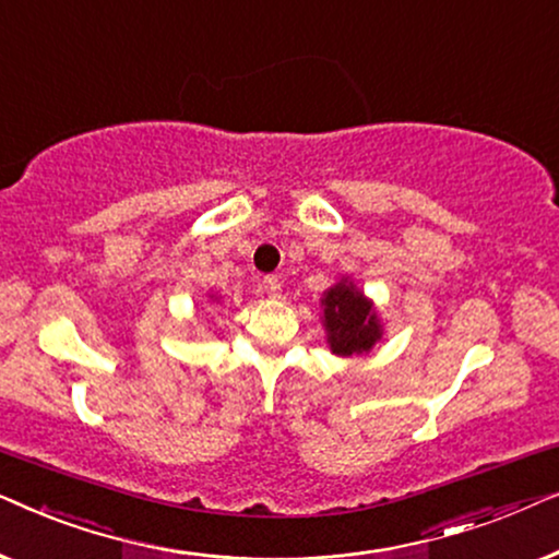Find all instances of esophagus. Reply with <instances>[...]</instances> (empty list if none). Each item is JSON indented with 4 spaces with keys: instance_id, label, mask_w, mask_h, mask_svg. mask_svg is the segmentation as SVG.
I'll list each match as a JSON object with an SVG mask.
<instances>
[{
    "instance_id": "1",
    "label": "esophagus",
    "mask_w": 559,
    "mask_h": 559,
    "mask_svg": "<svg viewBox=\"0 0 559 559\" xmlns=\"http://www.w3.org/2000/svg\"><path fill=\"white\" fill-rule=\"evenodd\" d=\"M264 293L270 295V297H280L282 285H280V280L274 277V274H270V277H264Z\"/></svg>"
}]
</instances>
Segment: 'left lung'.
<instances>
[{"label":"left lung","instance_id":"8db88e82","mask_svg":"<svg viewBox=\"0 0 559 559\" xmlns=\"http://www.w3.org/2000/svg\"><path fill=\"white\" fill-rule=\"evenodd\" d=\"M323 308L325 341L331 354L350 358L371 354L377 343L384 341V325L369 297L356 287L354 280L341 277L320 297Z\"/></svg>","mask_w":559,"mask_h":559}]
</instances>
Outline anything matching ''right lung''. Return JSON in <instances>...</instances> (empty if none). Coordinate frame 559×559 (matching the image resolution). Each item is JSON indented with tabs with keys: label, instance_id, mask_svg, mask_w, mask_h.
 Returning <instances> with one entry per match:
<instances>
[{
	"label": "right lung",
	"instance_id": "right-lung-1",
	"mask_svg": "<svg viewBox=\"0 0 559 559\" xmlns=\"http://www.w3.org/2000/svg\"><path fill=\"white\" fill-rule=\"evenodd\" d=\"M211 300H218V297H216V295H211Z\"/></svg>",
	"mask_w": 559,
	"mask_h": 559
}]
</instances>
